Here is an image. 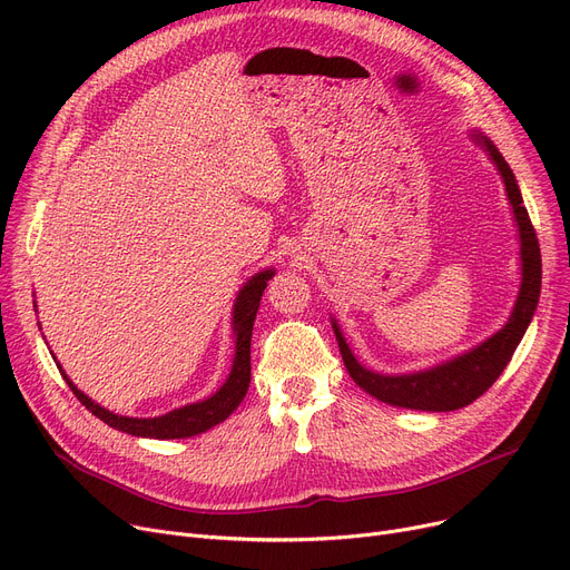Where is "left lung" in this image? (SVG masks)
<instances>
[{"label":"left lung","mask_w":570,"mask_h":570,"mask_svg":"<svg viewBox=\"0 0 570 570\" xmlns=\"http://www.w3.org/2000/svg\"><path fill=\"white\" fill-rule=\"evenodd\" d=\"M473 140L481 142L494 166L499 168L508 200L513 205V215L520 228V258H522V286L518 303L513 307L511 318L501 327L497 335L485 340L481 346L471 348L464 355H458L455 361L436 365L425 372L415 374H402V376H387L365 370L355 361L346 340L340 333V325L333 318L335 337L340 344L342 361L351 374V379L363 387L372 397L404 409L415 411H455L473 400L481 397L488 387L501 376L505 365L511 363V357L520 344V340L527 333V325L531 323V316L538 305V295H541V247H538V237L533 230V224L529 219L527 207L522 203L520 187L515 183V175L511 166L505 164L499 149L488 140L483 134H473Z\"/></svg>","instance_id":"8db88e82"}]
</instances>
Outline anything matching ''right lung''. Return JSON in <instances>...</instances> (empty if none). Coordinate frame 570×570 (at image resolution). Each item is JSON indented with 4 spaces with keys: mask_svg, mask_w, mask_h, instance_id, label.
<instances>
[{
    "mask_svg": "<svg viewBox=\"0 0 570 570\" xmlns=\"http://www.w3.org/2000/svg\"><path fill=\"white\" fill-rule=\"evenodd\" d=\"M275 273L273 269H263V273L254 275L243 291L237 293V303L233 309V333H235V357H233V367L226 379V383L219 387V391L196 404H187L183 409H175L166 415L159 417H127V415H117L99 404H95L85 393H80L78 387L69 381V376L62 372L65 381L73 391V395L80 400V404L95 413L97 417L112 430L127 432L131 436H147V439H187L196 436L200 432H207L209 428H215L224 423L226 417L239 406V402L245 400L247 387L252 381V331H254V318L261 305V295Z\"/></svg>",
    "mask_w": 570,
    "mask_h": 570,
    "instance_id": "obj_1",
    "label": "right lung"
}]
</instances>
